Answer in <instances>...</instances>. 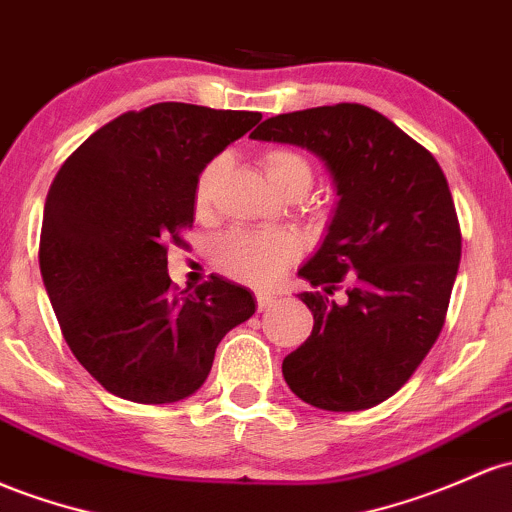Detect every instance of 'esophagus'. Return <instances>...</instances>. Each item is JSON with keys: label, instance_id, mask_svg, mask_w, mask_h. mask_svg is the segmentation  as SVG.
I'll return each mask as SVG.
<instances>
[{"label": "esophagus", "instance_id": "1", "mask_svg": "<svg viewBox=\"0 0 512 512\" xmlns=\"http://www.w3.org/2000/svg\"><path fill=\"white\" fill-rule=\"evenodd\" d=\"M274 303H277V296L257 294V308H260V311H267V308H272Z\"/></svg>", "mask_w": 512, "mask_h": 512}]
</instances>
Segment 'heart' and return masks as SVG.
Wrapping results in <instances>:
<instances>
[{"label": "heart", "instance_id": "1", "mask_svg": "<svg viewBox=\"0 0 512 512\" xmlns=\"http://www.w3.org/2000/svg\"><path fill=\"white\" fill-rule=\"evenodd\" d=\"M262 172L274 192L286 199H301L313 184V167L306 157L296 150L272 148L260 157ZM223 157H213L209 165L199 172L194 184V209L196 213H209L218 182H221ZM301 243L289 233H230L216 245L213 260L216 267L228 277L250 286H269L291 262L299 257Z\"/></svg>", "mask_w": 512, "mask_h": 512}]
</instances>
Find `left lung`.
<instances>
[{
    "label": "left lung",
    "mask_w": 512,
    "mask_h": 512,
    "mask_svg": "<svg viewBox=\"0 0 512 512\" xmlns=\"http://www.w3.org/2000/svg\"><path fill=\"white\" fill-rule=\"evenodd\" d=\"M250 138L316 153L340 196L323 245L299 269L313 286L299 294L313 330L284 357L286 384L323 411L372 408L411 379L445 325L462 257L445 172L362 104L272 116Z\"/></svg>",
    "instance_id": "1"
}]
</instances>
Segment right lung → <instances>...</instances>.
Listing matches in <instances>:
<instances>
[{
  "label": "right lung",
  "mask_w": 512,
  "mask_h": 512,
  "mask_svg": "<svg viewBox=\"0 0 512 512\" xmlns=\"http://www.w3.org/2000/svg\"><path fill=\"white\" fill-rule=\"evenodd\" d=\"M260 119L162 101L101 126L55 174L38 247L43 284L72 355L114 396H192L223 335L255 313L245 286L213 274L192 294L177 291L167 243L192 228L204 165Z\"/></svg>",
  "instance_id": "1"
}]
</instances>
